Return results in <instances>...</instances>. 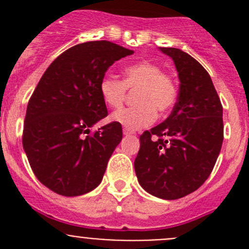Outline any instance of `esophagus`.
I'll return each mask as SVG.
<instances>
[{"instance_id":"1","label":"esophagus","mask_w":249,"mask_h":249,"mask_svg":"<svg viewBox=\"0 0 249 249\" xmlns=\"http://www.w3.org/2000/svg\"><path fill=\"white\" fill-rule=\"evenodd\" d=\"M123 132H124V135H131L132 134V132L130 131V130L125 129V127H124V130H123Z\"/></svg>"}]
</instances>
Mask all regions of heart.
Returning <instances> with one entry per match:
<instances>
[{
	"mask_svg": "<svg viewBox=\"0 0 249 249\" xmlns=\"http://www.w3.org/2000/svg\"><path fill=\"white\" fill-rule=\"evenodd\" d=\"M127 89H137L134 96L137 105L115 110L110 115V120L130 131L152 124L157 112L162 114L171 109L178 95L173 78L164 73L158 65L149 61H141L127 66L124 70L123 80L105 76L100 82V94L110 108L122 106Z\"/></svg>",
	"mask_w": 249,
	"mask_h": 249,
	"instance_id": "b5f03b06",
	"label": "heart"
}]
</instances>
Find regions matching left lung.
Wrapping results in <instances>:
<instances>
[{
    "instance_id": "obj_1",
    "label": "left lung",
    "mask_w": 249,
    "mask_h": 249,
    "mask_svg": "<svg viewBox=\"0 0 249 249\" xmlns=\"http://www.w3.org/2000/svg\"><path fill=\"white\" fill-rule=\"evenodd\" d=\"M160 50L175 62L179 91L169 118L140 136L135 172L145 192L176 200L199 189L212 172L224 137L223 106L200 62L177 48Z\"/></svg>"
}]
</instances>
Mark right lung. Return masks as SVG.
<instances>
[{"label":"right lung","mask_w":249,"mask_h":249,"mask_svg":"<svg viewBox=\"0 0 249 249\" xmlns=\"http://www.w3.org/2000/svg\"><path fill=\"white\" fill-rule=\"evenodd\" d=\"M131 54L108 41L77 44L50 64L30 97L22 147L35 176L56 194L78 196L101 183L123 131L112 122L90 132L108 114L100 82L109 66Z\"/></svg>","instance_id":"right-lung-1"}]
</instances>
